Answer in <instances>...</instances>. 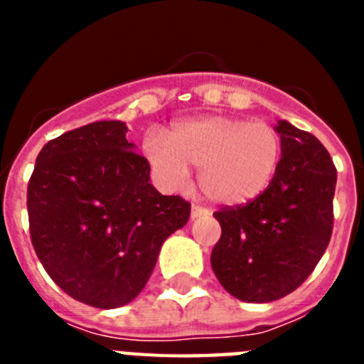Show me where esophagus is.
<instances>
[{
	"mask_svg": "<svg viewBox=\"0 0 364 364\" xmlns=\"http://www.w3.org/2000/svg\"><path fill=\"white\" fill-rule=\"evenodd\" d=\"M208 213H210V211L205 210V208H202V205H198V204H193V208H191V217L193 218L204 217V215H208Z\"/></svg>",
	"mask_w": 364,
	"mask_h": 364,
	"instance_id": "1",
	"label": "esophagus"
}]
</instances>
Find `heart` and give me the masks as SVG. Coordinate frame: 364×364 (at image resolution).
I'll list each match as a JSON object with an SVG mask.
<instances>
[{
	"label": "heart",
	"mask_w": 364,
	"mask_h": 364,
	"mask_svg": "<svg viewBox=\"0 0 364 364\" xmlns=\"http://www.w3.org/2000/svg\"><path fill=\"white\" fill-rule=\"evenodd\" d=\"M146 154L167 186H184L189 166H197L198 184L211 200L239 205L269 188L281 166L282 140L266 122L215 114L175 125L169 140L153 134Z\"/></svg>",
	"instance_id": "b5f03b06"
}]
</instances>
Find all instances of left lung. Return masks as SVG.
I'll return each mask as SVG.
<instances>
[{
	"label": "left lung",
	"mask_w": 364,
	"mask_h": 364,
	"mask_svg": "<svg viewBox=\"0 0 364 364\" xmlns=\"http://www.w3.org/2000/svg\"><path fill=\"white\" fill-rule=\"evenodd\" d=\"M279 171L260 197L222 205L211 268L224 290L272 302L297 290L326 252L333 230L337 169L314 134L281 120Z\"/></svg>",
	"instance_id": "obj_1"
}]
</instances>
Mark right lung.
<instances>
[{"label": "right lung", "mask_w": 364, "mask_h": 364, "mask_svg": "<svg viewBox=\"0 0 364 364\" xmlns=\"http://www.w3.org/2000/svg\"><path fill=\"white\" fill-rule=\"evenodd\" d=\"M124 122H95L45 144L27 188L31 240L45 272L89 306H124L149 281L191 204L164 197Z\"/></svg>", "instance_id": "obj_1"}]
</instances>
